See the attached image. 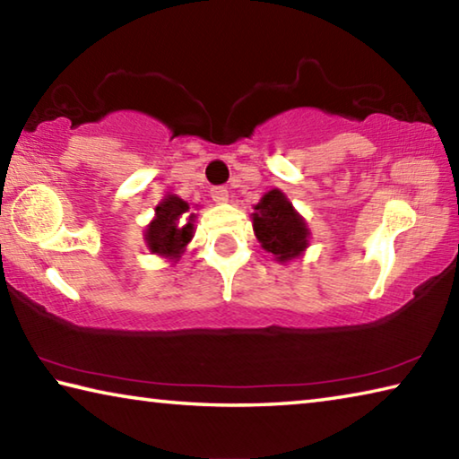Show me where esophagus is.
<instances>
[{
	"label": "esophagus",
	"mask_w": 459,
	"mask_h": 459,
	"mask_svg": "<svg viewBox=\"0 0 459 459\" xmlns=\"http://www.w3.org/2000/svg\"><path fill=\"white\" fill-rule=\"evenodd\" d=\"M211 196L214 202H219V204H222V202L229 200V190L227 186H214V188H211Z\"/></svg>",
	"instance_id": "34e87169"
}]
</instances>
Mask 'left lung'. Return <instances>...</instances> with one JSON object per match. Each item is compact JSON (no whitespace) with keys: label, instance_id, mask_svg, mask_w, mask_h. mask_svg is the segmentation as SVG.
<instances>
[{"label":"left lung","instance_id":"1","mask_svg":"<svg viewBox=\"0 0 459 459\" xmlns=\"http://www.w3.org/2000/svg\"><path fill=\"white\" fill-rule=\"evenodd\" d=\"M253 230L263 248L279 261L295 259L307 247V229L283 192L271 190L255 206Z\"/></svg>","mask_w":459,"mask_h":459}]
</instances>
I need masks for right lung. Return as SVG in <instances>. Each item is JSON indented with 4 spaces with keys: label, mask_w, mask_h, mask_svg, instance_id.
Instances as JSON below:
<instances>
[{
    "label": "right lung",
    "mask_w": 459,
    "mask_h": 459,
    "mask_svg": "<svg viewBox=\"0 0 459 459\" xmlns=\"http://www.w3.org/2000/svg\"><path fill=\"white\" fill-rule=\"evenodd\" d=\"M192 221L194 214H190V206L182 198L168 196L155 208V221L145 232L150 251L178 259V255L192 238Z\"/></svg>",
    "instance_id": "1"
}]
</instances>
